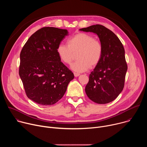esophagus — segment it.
Here are the masks:
<instances>
[{
    "label": "esophagus",
    "mask_w": 147,
    "mask_h": 147,
    "mask_svg": "<svg viewBox=\"0 0 147 147\" xmlns=\"http://www.w3.org/2000/svg\"><path fill=\"white\" fill-rule=\"evenodd\" d=\"M74 76L76 77H78L80 74H79V73H74Z\"/></svg>",
    "instance_id": "obj_1"
}]
</instances>
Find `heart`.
<instances>
[{
    "label": "heart",
    "instance_id": "b5f03b06",
    "mask_svg": "<svg viewBox=\"0 0 147 147\" xmlns=\"http://www.w3.org/2000/svg\"><path fill=\"white\" fill-rule=\"evenodd\" d=\"M60 60L65 64H70L77 53L78 60L71 65V69L77 73L88 70L91 66H96L101 60L103 47L99 40L90 34L80 32L67 40V45L60 44L56 49Z\"/></svg>",
    "mask_w": 147,
    "mask_h": 147
}]
</instances>
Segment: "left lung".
I'll list each match as a JSON object with an SVG mask.
<instances>
[{
  "label": "left lung",
  "instance_id": "1",
  "mask_svg": "<svg viewBox=\"0 0 147 147\" xmlns=\"http://www.w3.org/2000/svg\"><path fill=\"white\" fill-rule=\"evenodd\" d=\"M98 35L103 47L100 61L89 77L86 93L93 102L105 104L115 100L122 91L127 66L124 47L110 30L96 24L79 30Z\"/></svg>",
  "mask_w": 147,
  "mask_h": 147
}]
</instances>
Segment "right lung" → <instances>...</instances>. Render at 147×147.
Instances as JSON below:
<instances>
[{"mask_svg": "<svg viewBox=\"0 0 147 147\" xmlns=\"http://www.w3.org/2000/svg\"><path fill=\"white\" fill-rule=\"evenodd\" d=\"M68 34L65 29L42 28L29 38L20 53L19 75L26 93L40 105H52L59 100L74 77L56 52Z\"/></svg>", "mask_w": 147, "mask_h": 147, "instance_id": "obj_1", "label": "right lung"}]
</instances>
